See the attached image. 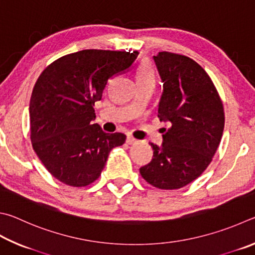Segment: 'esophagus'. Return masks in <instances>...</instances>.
Instances as JSON below:
<instances>
[{"label":"esophagus","mask_w":255,"mask_h":255,"mask_svg":"<svg viewBox=\"0 0 255 255\" xmlns=\"http://www.w3.org/2000/svg\"><path fill=\"white\" fill-rule=\"evenodd\" d=\"M127 143L128 144H134V143H136V139H134V137L133 136H128L127 137Z\"/></svg>","instance_id":"obj_1"}]
</instances>
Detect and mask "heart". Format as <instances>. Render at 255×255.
<instances>
[{"label": "heart", "mask_w": 255, "mask_h": 255, "mask_svg": "<svg viewBox=\"0 0 255 255\" xmlns=\"http://www.w3.org/2000/svg\"><path fill=\"white\" fill-rule=\"evenodd\" d=\"M135 79H136L137 85H141V84L154 85L155 77H154L153 70H152V68H151L150 62H148V61L141 62L135 71Z\"/></svg>", "instance_id": "b5f03b06"}]
</instances>
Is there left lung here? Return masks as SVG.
I'll return each instance as SVG.
<instances>
[{"instance_id":"left-lung-1","label":"left lung","mask_w":255,"mask_h":255,"mask_svg":"<svg viewBox=\"0 0 255 255\" xmlns=\"http://www.w3.org/2000/svg\"><path fill=\"white\" fill-rule=\"evenodd\" d=\"M153 60L163 83L158 118L170 128L161 146L151 143L153 158L140 173L159 189H179L211 163L224 130V109L211 77L195 60L168 51Z\"/></svg>"}]
</instances>
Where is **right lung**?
Returning a JSON list of instances; mask_svg holds the SVG:
<instances>
[{
  "mask_svg": "<svg viewBox=\"0 0 255 255\" xmlns=\"http://www.w3.org/2000/svg\"><path fill=\"white\" fill-rule=\"evenodd\" d=\"M137 51L87 49L59 58L44 69L30 100V137L34 152L51 175L73 187L101 176L111 150L123 133H105L95 120L107 80L124 73Z\"/></svg>",
  "mask_w": 255,
  "mask_h": 255,
  "instance_id": "obj_1",
  "label": "right lung"
}]
</instances>
